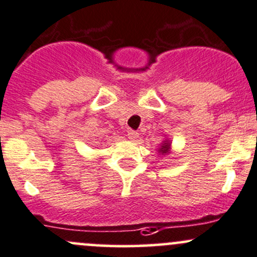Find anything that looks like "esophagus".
<instances>
[{
  "label": "esophagus",
  "mask_w": 257,
  "mask_h": 257,
  "mask_svg": "<svg viewBox=\"0 0 257 257\" xmlns=\"http://www.w3.org/2000/svg\"><path fill=\"white\" fill-rule=\"evenodd\" d=\"M128 138L132 140V142H138V140H139V133H137V132L134 131H129Z\"/></svg>",
  "instance_id": "34e87169"
}]
</instances>
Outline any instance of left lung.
Wrapping results in <instances>:
<instances>
[{"instance_id":"obj_1","label":"left lung","mask_w":257,"mask_h":257,"mask_svg":"<svg viewBox=\"0 0 257 257\" xmlns=\"http://www.w3.org/2000/svg\"><path fill=\"white\" fill-rule=\"evenodd\" d=\"M171 153V140L170 139H164L163 143L160 144V147L158 148V154L159 155H169Z\"/></svg>"}]
</instances>
